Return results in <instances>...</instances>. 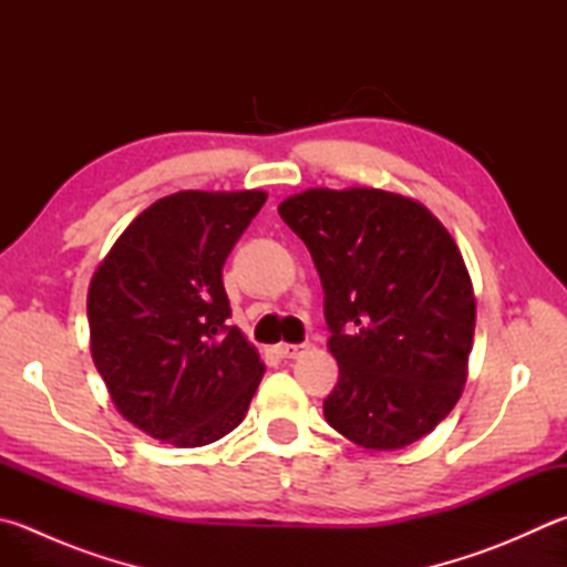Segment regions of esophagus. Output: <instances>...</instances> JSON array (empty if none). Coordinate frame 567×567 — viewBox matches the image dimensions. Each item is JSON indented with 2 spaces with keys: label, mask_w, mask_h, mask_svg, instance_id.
Segmentation results:
<instances>
[{
  "label": "esophagus",
  "mask_w": 567,
  "mask_h": 567,
  "mask_svg": "<svg viewBox=\"0 0 567 567\" xmlns=\"http://www.w3.org/2000/svg\"><path fill=\"white\" fill-rule=\"evenodd\" d=\"M279 355L281 358H288V360H296V358H301V355H306L308 352V346L306 343H296V346H291V343H281L279 348Z\"/></svg>",
  "instance_id": "1"
}]
</instances>
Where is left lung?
Segmentation results:
<instances>
[{"mask_svg":"<svg viewBox=\"0 0 567 567\" xmlns=\"http://www.w3.org/2000/svg\"><path fill=\"white\" fill-rule=\"evenodd\" d=\"M279 215L323 284L340 368L328 424L370 452L422 440L468 375L476 296L454 237L422 202L378 187H311Z\"/></svg>","mask_w":567,"mask_h":567,"instance_id":"obj_1","label":"left lung"}]
</instances>
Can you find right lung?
Returning <instances> with one entry per match:
<instances>
[{
	"label": "right lung",
	"mask_w": 567,
	"mask_h": 567,
	"mask_svg": "<svg viewBox=\"0 0 567 567\" xmlns=\"http://www.w3.org/2000/svg\"><path fill=\"white\" fill-rule=\"evenodd\" d=\"M264 189H183L115 239L89 286L91 355L115 410L153 440L205 446L249 410L264 360L237 326L221 266Z\"/></svg>",
	"instance_id": "right-lung-1"
}]
</instances>
